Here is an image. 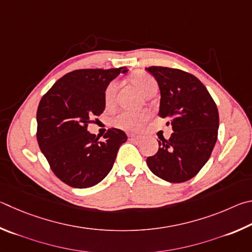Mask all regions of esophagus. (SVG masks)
<instances>
[{"mask_svg": "<svg viewBox=\"0 0 252 252\" xmlns=\"http://www.w3.org/2000/svg\"><path fill=\"white\" fill-rule=\"evenodd\" d=\"M128 137H129L130 139H135V140H138V139H140V136H138V135H135V134H128Z\"/></svg>", "mask_w": 252, "mask_h": 252, "instance_id": "34e87169", "label": "esophagus"}]
</instances>
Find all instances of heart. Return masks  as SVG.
<instances>
[{
	"mask_svg": "<svg viewBox=\"0 0 252 252\" xmlns=\"http://www.w3.org/2000/svg\"><path fill=\"white\" fill-rule=\"evenodd\" d=\"M131 81L136 85V87L143 93L144 95H146L148 92L157 88V83L155 78L152 77L151 75L144 72L136 73ZM117 82L113 81L110 82L105 88L104 93V99L105 104L107 106H112L115 101V96H116L117 92ZM147 118L146 112H133V110H127V112H123L115 118V124L117 126L122 127V128L126 129H135L139 126V124Z\"/></svg>",
	"mask_w": 252,
	"mask_h": 252,
	"instance_id": "heart-1",
	"label": "heart"
}]
</instances>
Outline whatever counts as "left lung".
Returning <instances> with one entry per match:
<instances>
[{
	"mask_svg": "<svg viewBox=\"0 0 252 252\" xmlns=\"http://www.w3.org/2000/svg\"><path fill=\"white\" fill-rule=\"evenodd\" d=\"M160 91L158 115L168 119L174 133L158 142L155 155L147 158L152 173L166 182L191 179L208 161L217 142L219 114L204 84L184 70L152 66L146 68Z\"/></svg>",
	"mask_w": 252,
	"mask_h": 252,
	"instance_id": "left-lung-1",
	"label": "left lung"
}]
</instances>
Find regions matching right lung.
Segmentation results:
<instances>
[{"instance_id":"1","label":"right lung","mask_w":252,"mask_h":252,"mask_svg":"<svg viewBox=\"0 0 252 252\" xmlns=\"http://www.w3.org/2000/svg\"><path fill=\"white\" fill-rule=\"evenodd\" d=\"M126 67L77 69L64 75L38 104L37 142L57 178L74 188L100 183L113 168L119 147L127 136L109 129L99 142L87 130L93 116L105 109L108 84Z\"/></svg>"}]
</instances>
